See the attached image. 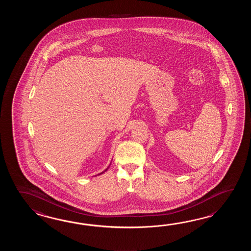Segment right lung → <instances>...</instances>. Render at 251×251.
Returning a JSON list of instances; mask_svg holds the SVG:
<instances>
[{
    "label": "right lung",
    "instance_id": "1",
    "mask_svg": "<svg viewBox=\"0 0 251 251\" xmlns=\"http://www.w3.org/2000/svg\"><path fill=\"white\" fill-rule=\"evenodd\" d=\"M102 173H103V172H102Z\"/></svg>",
    "mask_w": 251,
    "mask_h": 251
}]
</instances>
